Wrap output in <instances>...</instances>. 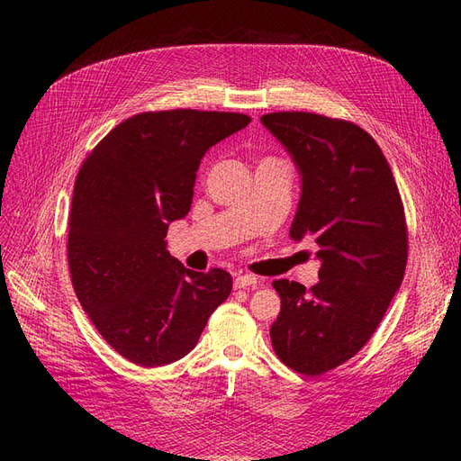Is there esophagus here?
Here are the masks:
<instances>
[{
  "label": "esophagus",
  "instance_id": "obj_1",
  "mask_svg": "<svg viewBox=\"0 0 461 461\" xmlns=\"http://www.w3.org/2000/svg\"><path fill=\"white\" fill-rule=\"evenodd\" d=\"M258 278L254 275H239L234 278V288H246V286H258Z\"/></svg>",
  "mask_w": 461,
  "mask_h": 461
}]
</instances>
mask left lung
I'll use <instances>...</instances> for the list:
<instances>
[{"mask_svg":"<svg viewBox=\"0 0 461 461\" xmlns=\"http://www.w3.org/2000/svg\"><path fill=\"white\" fill-rule=\"evenodd\" d=\"M302 176L290 239H312L321 261L310 290L281 278L273 350L302 375H321L367 344L402 285L408 227L393 171L357 124L305 111L261 117Z\"/></svg>","mask_w":461,"mask_h":461,"instance_id":"obj_1","label":"left lung"}]
</instances>
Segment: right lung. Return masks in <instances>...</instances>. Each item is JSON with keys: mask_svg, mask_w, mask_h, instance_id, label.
I'll return each mask as SVG.
<instances>
[{"mask_svg": "<svg viewBox=\"0 0 461 461\" xmlns=\"http://www.w3.org/2000/svg\"><path fill=\"white\" fill-rule=\"evenodd\" d=\"M252 121L225 111H148L82 163L68 215V271L105 342L142 367L185 357L232 290L227 271L186 269L167 249L205 151Z\"/></svg>", "mask_w": 461, "mask_h": 461, "instance_id": "1", "label": "right lung"}]
</instances>
